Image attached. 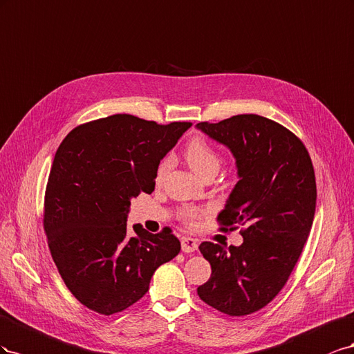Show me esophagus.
I'll use <instances>...</instances> for the list:
<instances>
[{"mask_svg": "<svg viewBox=\"0 0 354 354\" xmlns=\"http://www.w3.org/2000/svg\"><path fill=\"white\" fill-rule=\"evenodd\" d=\"M197 248H198L197 240L191 239V237H184L183 239V252H185V254H191V252L197 250Z\"/></svg>", "mask_w": 354, "mask_h": 354, "instance_id": "esophagus-1", "label": "esophagus"}]
</instances>
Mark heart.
I'll use <instances>...</instances> for the list:
<instances>
[{
    "mask_svg": "<svg viewBox=\"0 0 354 354\" xmlns=\"http://www.w3.org/2000/svg\"><path fill=\"white\" fill-rule=\"evenodd\" d=\"M185 160L188 166L191 167V170H193L194 174H197L200 178H205L209 174L218 171L221 165V160L214 151V148L209 147L205 140L201 139H194L193 142H189V145L185 149ZM169 166H170L169 158L161 161V165L158 166V170H157V179H161L165 176ZM201 215H203V210L193 209V207L184 209L183 214H180V216H183V219L188 222V224H194Z\"/></svg>",
    "mask_w": 354,
    "mask_h": 354,
    "instance_id": "b5f03b06",
    "label": "heart"
}]
</instances>
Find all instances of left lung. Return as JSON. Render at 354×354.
<instances>
[{
  "instance_id": "obj_1",
  "label": "left lung",
  "mask_w": 354,
  "mask_h": 354,
  "mask_svg": "<svg viewBox=\"0 0 354 354\" xmlns=\"http://www.w3.org/2000/svg\"><path fill=\"white\" fill-rule=\"evenodd\" d=\"M196 127L236 160L239 180L219 224L245 225L240 246H198L212 274L197 294L221 313L246 316L279 294L297 264L315 219V169L304 144L266 117L240 114Z\"/></svg>"
}]
</instances>
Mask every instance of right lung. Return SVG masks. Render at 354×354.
<instances>
[{
  "instance_id": "right-lung-1",
  "label": "right lung",
  "mask_w": 354,
  "mask_h": 354,
  "mask_svg": "<svg viewBox=\"0 0 354 354\" xmlns=\"http://www.w3.org/2000/svg\"><path fill=\"white\" fill-rule=\"evenodd\" d=\"M191 127L115 114L75 127L64 139L48 175L44 230L66 288L100 315L142 298L154 271L180 250L170 228L127 230L130 201L154 191L160 160Z\"/></svg>"
}]
</instances>
